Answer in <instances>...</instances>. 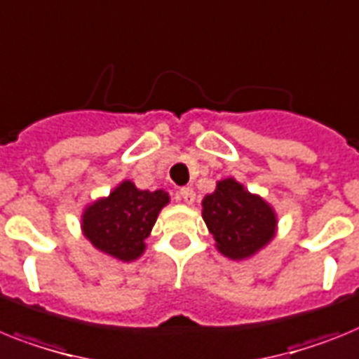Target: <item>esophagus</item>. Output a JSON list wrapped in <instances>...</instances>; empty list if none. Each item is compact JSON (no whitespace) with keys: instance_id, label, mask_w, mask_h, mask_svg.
I'll use <instances>...</instances> for the list:
<instances>
[{"instance_id":"esophagus-1","label":"esophagus","mask_w":359,"mask_h":359,"mask_svg":"<svg viewBox=\"0 0 359 359\" xmlns=\"http://www.w3.org/2000/svg\"><path fill=\"white\" fill-rule=\"evenodd\" d=\"M180 194V198L184 201L186 204H194L195 203V191L194 188H182L179 191Z\"/></svg>"}]
</instances>
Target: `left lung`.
<instances>
[{"label":"left lung","instance_id":"left-lung-1","mask_svg":"<svg viewBox=\"0 0 359 359\" xmlns=\"http://www.w3.org/2000/svg\"><path fill=\"white\" fill-rule=\"evenodd\" d=\"M203 219L215 248L231 261L254 257L277 231L276 210L231 177L219 180L215 191L203 198Z\"/></svg>","mask_w":359,"mask_h":359}]
</instances>
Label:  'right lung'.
<instances>
[{"label": "right lung", "instance_id": "add662e5", "mask_svg": "<svg viewBox=\"0 0 359 359\" xmlns=\"http://www.w3.org/2000/svg\"><path fill=\"white\" fill-rule=\"evenodd\" d=\"M168 204L170 195L164 189H138L135 182L123 180L107 197L87 204L80 224L96 250L131 263L144 254L156 217Z\"/></svg>", "mask_w": 359, "mask_h": 359}]
</instances>
